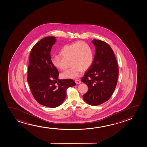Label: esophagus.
Listing matches in <instances>:
<instances>
[{
	"label": "esophagus",
	"instance_id": "esophagus-1",
	"mask_svg": "<svg viewBox=\"0 0 147 147\" xmlns=\"http://www.w3.org/2000/svg\"><path fill=\"white\" fill-rule=\"evenodd\" d=\"M75 82L77 84H80L81 83V81L80 80H75Z\"/></svg>",
	"mask_w": 147,
	"mask_h": 147
}]
</instances>
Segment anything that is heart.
I'll use <instances>...</instances> for the list:
<instances>
[{"instance_id":"b5f03b06","label":"heart","mask_w":147,"mask_h":147,"mask_svg":"<svg viewBox=\"0 0 147 147\" xmlns=\"http://www.w3.org/2000/svg\"><path fill=\"white\" fill-rule=\"evenodd\" d=\"M61 58L53 56L51 62L54 67L63 70L70 62L72 67L61 74L62 79H76L80 77L83 69L86 70L91 66L94 59L93 50L88 44L84 42L67 44L62 47L59 52Z\"/></svg>"}]
</instances>
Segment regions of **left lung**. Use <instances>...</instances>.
Listing matches in <instances>:
<instances>
[{
  "label": "left lung",
  "mask_w": 147,
  "mask_h": 147,
  "mask_svg": "<svg viewBox=\"0 0 147 147\" xmlns=\"http://www.w3.org/2000/svg\"><path fill=\"white\" fill-rule=\"evenodd\" d=\"M92 43L96 53L91 67L82 79L88 87L83 98L89 105L97 106L107 101L113 93L118 79V66L113 51L107 43L96 39Z\"/></svg>",
  "instance_id": "obj_1"
}]
</instances>
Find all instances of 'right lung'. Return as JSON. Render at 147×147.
<instances>
[{
    "instance_id": "1",
    "label": "right lung",
    "mask_w": 147,
    "mask_h": 147,
    "mask_svg": "<svg viewBox=\"0 0 147 147\" xmlns=\"http://www.w3.org/2000/svg\"><path fill=\"white\" fill-rule=\"evenodd\" d=\"M56 41L55 37L44 38L34 46L29 57L27 81L36 100L47 107L60 105L66 98V89L76 85L71 79H58V70L50 60Z\"/></svg>"
}]
</instances>
